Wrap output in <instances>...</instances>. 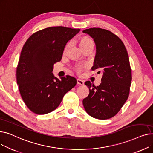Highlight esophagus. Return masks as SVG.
<instances>
[{"mask_svg": "<svg viewBox=\"0 0 153 153\" xmlns=\"http://www.w3.org/2000/svg\"><path fill=\"white\" fill-rule=\"evenodd\" d=\"M77 82L78 84L81 85H83L84 84V82L82 81V80H81V79H77Z\"/></svg>", "mask_w": 153, "mask_h": 153, "instance_id": "1", "label": "esophagus"}]
</instances>
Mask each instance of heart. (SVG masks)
<instances>
[{"label": "heart", "mask_w": 153, "mask_h": 153, "mask_svg": "<svg viewBox=\"0 0 153 153\" xmlns=\"http://www.w3.org/2000/svg\"><path fill=\"white\" fill-rule=\"evenodd\" d=\"M79 45L81 47V48L87 46L88 45H93V42L92 40L89 38V37H87V36H84L82 38H81V39L79 40ZM82 69V67L81 66H79L77 68V70L78 71H81Z\"/></svg>", "instance_id": "obj_1"}]
</instances>
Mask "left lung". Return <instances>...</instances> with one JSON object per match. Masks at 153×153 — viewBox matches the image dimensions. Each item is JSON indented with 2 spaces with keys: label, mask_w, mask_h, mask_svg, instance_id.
Wrapping results in <instances>:
<instances>
[{
  "label": "left lung",
  "mask_w": 153,
  "mask_h": 153,
  "mask_svg": "<svg viewBox=\"0 0 153 153\" xmlns=\"http://www.w3.org/2000/svg\"><path fill=\"white\" fill-rule=\"evenodd\" d=\"M83 33L92 37L96 46L92 70L101 69L103 73L99 86L85 82L89 94L83 99V105L92 117L108 119L118 113L129 95L132 79L129 57L122 40L111 31L92 28Z\"/></svg>",
  "instance_id": "left-lung-1"
}]
</instances>
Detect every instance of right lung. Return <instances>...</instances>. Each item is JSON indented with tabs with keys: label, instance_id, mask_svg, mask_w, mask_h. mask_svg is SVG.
Here are the masks:
<instances>
[{
	"label": "right lung",
	"instance_id": "1",
	"mask_svg": "<svg viewBox=\"0 0 153 153\" xmlns=\"http://www.w3.org/2000/svg\"><path fill=\"white\" fill-rule=\"evenodd\" d=\"M80 29L53 27L31 35L23 45L17 68L21 97L33 113L45 115L54 110L64 95L76 84L74 77L54 76L53 66L60 61L66 43Z\"/></svg>",
	"mask_w": 153,
	"mask_h": 153
}]
</instances>
